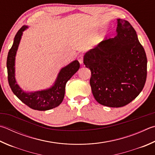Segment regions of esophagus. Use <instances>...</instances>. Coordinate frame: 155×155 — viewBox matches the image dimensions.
<instances>
[{"label":"esophagus","instance_id":"34e87169","mask_svg":"<svg viewBox=\"0 0 155 155\" xmlns=\"http://www.w3.org/2000/svg\"><path fill=\"white\" fill-rule=\"evenodd\" d=\"M78 61H79V63H80L81 64H83V55H78Z\"/></svg>","mask_w":155,"mask_h":155}]
</instances>
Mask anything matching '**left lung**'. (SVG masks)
<instances>
[{
    "instance_id": "obj_1",
    "label": "left lung",
    "mask_w": 155,
    "mask_h": 155,
    "mask_svg": "<svg viewBox=\"0 0 155 155\" xmlns=\"http://www.w3.org/2000/svg\"><path fill=\"white\" fill-rule=\"evenodd\" d=\"M117 33L87 51L83 59L91 70L89 83L95 100L112 108L133 101L147 76V58L136 30L129 21L117 19Z\"/></svg>"
}]
</instances>
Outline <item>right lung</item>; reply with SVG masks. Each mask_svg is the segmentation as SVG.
<instances>
[{"instance_id": "obj_1", "label": "right lung", "mask_w": 155, "mask_h": 155, "mask_svg": "<svg viewBox=\"0 0 155 155\" xmlns=\"http://www.w3.org/2000/svg\"><path fill=\"white\" fill-rule=\"evenodd\" d=\"M26 28H28L27 26H23L18 30L14 38L13 45L8 53L7 60L8 81L13 94L25 104L34 110H48L58 106L62 102L65 95L66 84L79 69L80 64L78 61L74 60L61 68L54 85L49 89L29 93L24 91L15 80V60L22 34Z\"/></svg>"}]
</instances>
